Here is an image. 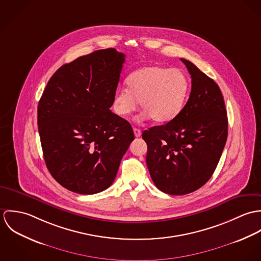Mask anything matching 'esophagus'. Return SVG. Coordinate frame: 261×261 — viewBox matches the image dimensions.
<instances>
[{"label": "esophagus", "instance_id": "obj_1", "mask_svg": "<svg viewBox=\"0 0 261 261\" xmlns=\"http://www.w3.org/2000/svg\"><path fill=\"white\" fill-rule=\"evenodd\" d=\"M134 134H135V137H136V138H140L141 135H142L141 130H140L139 128H137V127H134Z\"/></svg>", "mask_w": 261, "mask_h": 261}]
</instances>
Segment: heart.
Instances as JSON below:
<instances>
[{"label": "heart", "instance_id": "1", "mask_svg": "<svg viewBox=\"0 0 261 261\" xmlns=\"http://www.w3.org/2000/svg\"><path fill=\"white\" fill-rule=\"evenodd\" d=\"M126 85L127 88H119L113 95L114 112L126 117L137 111L140 101L144 115L158 123L173 120L183 110L189 92L184 72L158 65L134 71Z\"/></svg>", "mask_w": 261, "mask_h": 261}]
</instances>
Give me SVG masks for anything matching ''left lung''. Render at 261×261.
<instances>
[{
    "instance_id": "1",
    "label": "left lung",
    "mask_w": 261,
    "mask_h": 261,
    "mask_svg": "<svg viewBox=\"0 0 261 261\" xmlns=\"http://www.w3.org/2000/svg\"><path fill=\"white\" fill-rule=\"evenodd\" d=\"M191 75L186 106L171 121L145 130L147 166L155 187L186 195L205 185L221 158L228 135L223 95L217 83L181 58Z\"/></svg>"
}]
</instances>
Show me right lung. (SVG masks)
<instances>
[{"mask_svg": "<svg viewBox=\"0 0 261 261\" xmlns=\"http://www.w3.org/2000/svg\"><path fill=\"white\" fill-rule=\"evenodd\" d=\"M124 57L114 48L78 57L52 75L40 98L38 129L47 169L77 194L111 186L135 139L129 122L110 110Z\"/></svg>", "mask_w": 261, "mask_h": 261, "instance_id": "add662e5", "label": "right lung"}]
</instances>
